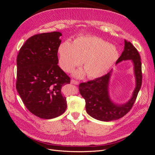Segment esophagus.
I'll use <instances>...</instances> for the list:
<instances>
[{
	"mask_svg": "<svg viewBox=\"0 0 155 155\" xmlns=\"http://www.w3.org/2000/svg\"><path fill=\"white\" fill-rule=\"evenodd\" d=\"M71 83L74 84V85H78L79 84V81L74 80V79H71Z\"/></svg>",
	"mask_w": 155,
	"mask_h": 155,
	"instance_id": "1",
	"label": "esophagus"
}]
</instances>
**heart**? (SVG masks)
Segmentation results:
<instances>
[{
    "label": "heart",
    "instance_id": "1",
    "mask_svg": "<svg viewBox=\"0 0 155 155\" xmlns=\"http://www.w3.org/2000/svg\"><path fill=\"white\" fill-rule=\"evenodd\" d=\"M59 64L64 72H70L83 61L85 71L74 72L77 78L85 72L91 78L105 75L118 58V51L114 46L94 36L78 37L71 44L64 41L58 50Z\"/></svg>",
    "mask_w": 155,
    "mask_h": 155
}]
</instances>
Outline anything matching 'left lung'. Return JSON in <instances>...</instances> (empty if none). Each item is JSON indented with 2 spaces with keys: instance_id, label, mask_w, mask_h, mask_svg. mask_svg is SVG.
Masks as SVG:
<instances>
[{
  "instance_id": "1",
  "label": "left lung",
  "mask_w": 155,
  "mask_h": 155,
  "mask_svg": "<svg viewBox=\"0 0 155 155\" xmlns=\"http://www.w3.org/2000/svg\"><path fill=\"white\" fill-rule=\"evenodd\" d=\"M125 60H132L136 77V87L133 96L125 104H116L110 100L109 85L112 70L100 78L79 84V92L85 100L87 112L92 118L104 121L116 120L128 113L133 107L142 86V63L137 48L125 40L124 50L116 63Z\"/></svg>"
}]
</instances>
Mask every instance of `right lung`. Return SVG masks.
<instances>
[{"label":"right lung","mask_w":155,"mask_h":155,"mask_svg":"<svg viewBox=\"0 0 155 155\" xmlns=\"http://www.w3.org/2000/svg\"><path fill=\"white\" fill-rule=\"evenodd\" d=\"M61 35L59 31L33 35L17 55V91L27 109L40 118H56L67 107L61 88L70 78L58 65Z\"/></svg>","instance_id":"obj_1"}]
</instances>
